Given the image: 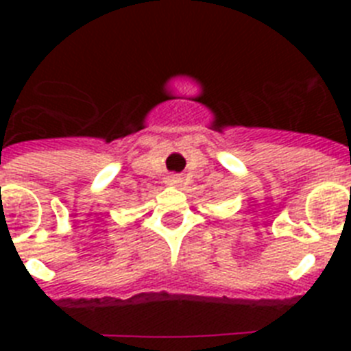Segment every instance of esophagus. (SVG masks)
I'll return each instance as SVG.
<instances>
[{
  "label": "esophagus",
  "instance_id": "obj_1",
  "mask_svg": "<svg viewBox=\"0 0 351 351\" xmlns=\"http://www.w3.org/2000/svg\"><path fill=\"white\" fill-rule=\"evenodd\" d=\"M165 182L169 186H179L181 184V178H179L178 173H172V176H169V178H167Z\"/></svg>",
  "mask_w": 351,
  "mask_h": 351
}]
</instances>
